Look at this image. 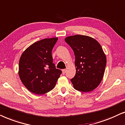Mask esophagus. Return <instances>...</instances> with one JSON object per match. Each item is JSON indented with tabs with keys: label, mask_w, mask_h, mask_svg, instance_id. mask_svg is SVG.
<instances>
[{
	"label": "esophagus",
	"mask_w": 125,
	"mask_h": 125,
	"mask_svg": "<svg viewBox=\"0 0 125 125\" xmlns=\"http://www.w3.org/2000/svg\"><path fill=\"white\" fill-rule=\"evenodd\" d=\"M62 71L63 74H65V73L66 72V69H63Z\"/></svg>",
	"instance_id": "obj_1"
}]
</instances>
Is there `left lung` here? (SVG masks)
<instances>
[{
    "instance_id": "1",
    "label": "left lung",
    "mask_w": 125,
    "mask_h": 125,
    "mask_svg": "<svg viewBox=\"0 0 125 125\" xmlns=\"http://www.w3.org/2000/svg\"><path fill=\"white\" fill-rule=\"evenodd\" d=\"M74 52L76 74L71 79L74 89L89 92L96 89L104 77L106 56L101 44L87 35H75L65 38Z\"/></svg>"
}]
</instances>
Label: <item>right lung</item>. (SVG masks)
<instances>
[{
  "label": "right lung",
  "mask_w": 125,
  "mask_h": 125,
  "mask_svg": "<svg viewBox=\"0 0 125 125\" xmlns=\"http://www.w3.org/2000/svg\"><path fill=\"white\" fill-rule=\"evenodd\" d=\"M58 38L36 42L24 51L19 62V76L31 93L46 94L54 89L62 71L53 63L51 52Z\"/></svg>",
  "instance_id": "obj_1"
}]
</instances>
